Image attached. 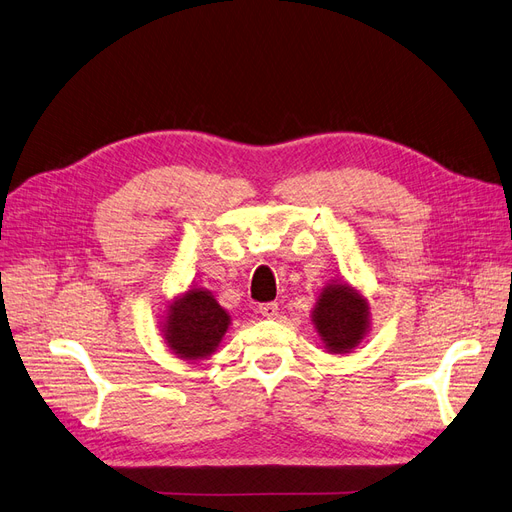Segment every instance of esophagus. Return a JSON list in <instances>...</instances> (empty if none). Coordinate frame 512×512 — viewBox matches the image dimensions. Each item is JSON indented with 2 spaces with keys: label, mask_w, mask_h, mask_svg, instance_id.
Masks as SVG:
<instances>
[{
  "label": "esophagus",
  "mask_w": 512,
  "mask_h": 512,
  "mask_svg": "<svg viewBox=\"0 0 512 512\" xmlns=\"http://www.w3.org/2000/svg\"><path fill=\"white\" fill-rule=\"evenodd\" d=\"M258 313H260L262 317H269V320H273V317L279 315V307H277V303H262V305L258 307Z\"/></svg>",
  "instance_id": "1"
}]
</instances>
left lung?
Listing matches in <instances>:
<instances>
[{
  "mask_svg": "<svg viewBox=\"0 0 512 512\" xmlns=\"http://www.w3.org/2000/svg\"><path fill=\"white\" fill-rule=\"evenodd\" d=\"M311 322L330 354H347L366 337L368 303L349 284L332 281L317 296Z\"/></svg>",
  "mask_w": 512,
  "mask_h": 512,
  "instance_id": "left-lung-1",
  "label": "left lung"
}]
</instances>
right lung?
Instances as JSON below:
<instances>
[{"instance_id":"1","label":"right lung","mask_w":512,"mask_h":512,"mask_svg":"<svg viewBox=\"0 0 512 512\" xmlns=\"http://www.w3.org/2000/svg\"><path fill=\"white\" fill-rule=\"evenodd\" d=\"M231 324L228 315L205 288H190L167 307L163 337L182 360H203L214 354Z\"/></svg>"}]
</instances>
